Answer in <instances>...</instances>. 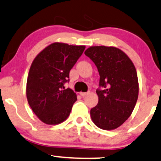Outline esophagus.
<instances>
[{"mask_svg":"<svg viewBox=\"0 0 161 161\" xmlns=\"http://www.w3.org/2000/svg\"><path fill=\"white\" fill-rule=\"evenodd\" d=\"M79 94H80V95L82 97H85V96L88 95V94H89V92H80Z\"/></svg>","mask_w":161,"mask_h":161,"instance_id":"1","label":"esophagus"}]
</instances>
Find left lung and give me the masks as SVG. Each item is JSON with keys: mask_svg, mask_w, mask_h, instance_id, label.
I'll use <instances>...</instances> for the list:
<instances>
[{"mask_svg": "<svg viewBox=\"0 0 161 161\" xmlns=\"http://www.w3.org/2000/svg\"><path fill=\"white\" fill-rule=\"evenodd\" d=\"M95 64L100 74L97 90L98 103L91 109V118L97 127L115 130L127 121L136 106L139 82L136 67L122 50L115 46H95L85 52Z\"/></svg>", "mask_w": 161, "mask_h": 161, "instance_id": "8db88e82", "label": "left lung"}]
</instances>
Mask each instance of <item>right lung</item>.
Instances as JSON below:
<instances>
[{
	"label": "right lung",
	"instance_id": "1",
	"mask_svg": "<svg viewBox=\"0 0 161 161\" xmlns=\"http://www.w3.org/2000/svg\"><path fill=\"white\" fill-rule=\"evenodd\" d=\"M85 49L86 46L55 42L33 61L27 79V100L34 114L46 125H58L69 117L77 96L64 84Z\"/></svg>",
	"mask_w": 161,
	"mask_h": 161
}]
</instances>
